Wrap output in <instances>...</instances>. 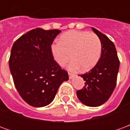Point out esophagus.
<instances>
[{
  "instance_id": "esophagus-1",
  "label": "esophagus",
  "mask_w": 130,
  "mask_h": 130,
  "mask_svg": "<svg viewBox=\"0 0 130 130\" xmlns=\"http://www.w3.org/2000/svg\"><path fill=\"white\" fill-rule=\"evenodd\" d=\"M68 74H69V78H70V79H73L74 77V76H75L74 74H72V73H70V72L68 73Z\"/></svg>"
}]
</instances>
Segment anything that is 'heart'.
Segmentation results:
<instances>
[{
  "instance_id": "b5f03b06",
  "label": "heart",
  "mask_w": 130,
  "mask_h": 130,
  "mask_svg": "<svg viewBox=\"0 0 130 130\" xmlns=\"http://www.w3.org/2000/svg\"><path fill=\"white\" fill-rule=\"evenodd\" d=\"M51 49L55 61L60 67L65 66L72 57L73 60L68 65L69 70L76 71L82 68V70L88 71L100 58L102 42L94 32L70 30L62 34L60 42L53 44Z\"/></svg>"
}]
</instances>
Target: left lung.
<instances>
[{
    "instance_id": "1",
    "label": "left lung",
    "mask_w": 130,
    "mask_h": 130,
    "mask_svg": "<svg viewBox=\"0 0 130 130\" xmlns=\"http://www.w3.org/2000/svg\"><path fill=\"white\" fill-rule=\"evenodd\" d=\"M102 42L100 58L88 72L82 74L85 86L77 90L79 100L86 106L95 107L105 103L115 89L120 61L114 44L107 36L92 28Z\"/></svg>"
}]
</instances>
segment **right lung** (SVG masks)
I'll return each instance as SVG.
<instances>
[{
	"mask_svg": "<svg viewBox=\"0 0 130 130\" xmlns=\"http://www.w3.org/2000/svg\"><path fill=\"white\" fill-rule=\"evenodd\" d=\"M59 30L37 28L14 43L9 67L21 98L29 105L42 107L54 100L58 88L69 79L68 72L54 60L51 45Z\"/></svg>",
	"mask_w": 130,
	"mask_h": 130,
	"instance_id": "obj_1",
	"label": "right lung"
}]
</instances>
